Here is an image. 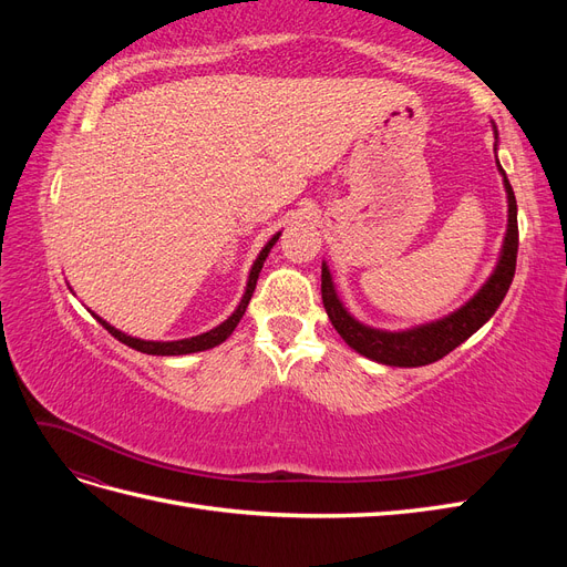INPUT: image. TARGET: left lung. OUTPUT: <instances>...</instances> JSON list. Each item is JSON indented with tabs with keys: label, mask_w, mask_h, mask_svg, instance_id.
Instances as JSON below:
<instances>
[{
	"label": "left lung",
	"mask_w": 567,
	"mask_h": 567,
	"mask_svg": "<svg viewBox=\"0 0 567 567\" xmlns=\"http://www.w3.org/2000/svg\"><path fill=\"white\" fill-rule=\"evenodd\" d=\"M492 130H494V140L499 142V132H496L494 123H492ZM496 146L499 144H494V151ZM496 169H499V175L504 179L506 203H508V225H506L499 260H496L489 279L477 288V293L468 302H463L458 310L450 312L447 317L411 326V329H404V331L373 329V326L362 323L348 312V307L338 298L329 265L321 262L323 310L329 315L333 329L354 352L385 367H404V369L425 367V364L437 362V359H442L444 354H450L454 348L461 346L463 340H468L480 326H485L492 319L496 307L502 305V300L508 293L513 274H516V257H518L516 196H513V188L508 184V177L504 173L499 158H496Z\"/></svg>",
	"instance_id": "obj_1"
}]
</instances>
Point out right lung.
<instances>
[{"mask_svg": "<svg viewBox=\"0 0 567 567\" xmlns=\"http://www.w3.org/2000/svg\"><path fill=\"white\" fill-rule=\"evenodd\" d=\"M279 236H281V231L274 234V236L269 238V241L265 244V248L260 250V255L255 257V262H252L250 274H248V281H246V293H244L241 302L236 305V310H234L225 321H221L219 326H215V329L205 331V333H200V336L182 338V340H144V338H134V336H127V333H123V331H117L115 326H111L106 319H101V317L94 315L92 310H90V312L94 315V319H96L101 326H104V329H106L113 338H117L120 342H125L127 348H132V350H136V352H144V354L179 357V354H194V352H203V350L217 348L219 342H225V340L234 333L238 321H241V317L246 315V307H248V302H250V298H252V290H255L257 277H260V271H262V265H265V260H267V255H269V250L274 248V244L279 241ZM71 290H73V288H71Z\"/></svg>", "mask_w": 567, "mask_h": 567, "instance_id": "obj_1", "label": "right lung"}]
</instances>
